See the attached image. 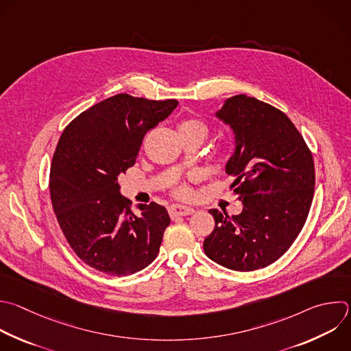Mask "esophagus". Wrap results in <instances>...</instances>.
I'll list each match as a JSON object with an SVG mask.
<instances>
[{
	"label": "esophagus",
	"instance_id": "obj_1",
	"mask_svg": "<svg viewBox=\"0 0 351 351\" xmlns=\"http://www.w3.org/2000/svg\"><path fill=\"white\" fill-rule=\"evenodd\" d=\"M195 210L193 209V208H190V206H184V205H172V206H169V215L172 216V217H175V216H187V215H191V213H194Z\"/></svg>",
	"mask_w": 351,
	"mask_h": 351
}]
</instances>
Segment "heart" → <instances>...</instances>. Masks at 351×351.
Returning <instances> with one entry per match:
<instances>
[{"mask_svg": "<svg viewBox=\"0 0 351 351\" xmlns=\"http://www.w3.org/2000/svg\"><path fill=\"white\" fill-rule=\"evenodd\" d=\"M179 130H194V131H199L202 134L206 132V127L202 121L199 120H186L179 125ZM186 190H180V194H186Z\"/></svg>", "mask_w": 351, "mask_h": 351, "instance_id": "1", "label": "heart"}]
</instances>
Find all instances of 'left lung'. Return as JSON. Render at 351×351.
Wrapping results in <instances>:
<instances>
[{
  "instance_id": "1",
  "label": "left lung",
  "mask_w": 351,
  "mask_h": 351,
  "mask_svg": "<svg viewBox=\"0 0 351 351\" xmlns=\"http://www.w3.org/2000/svg\"><path fill=\"white\" fill-rule=\"evenodd\" d=\"M234 135L226 173L243 201L240 215L209 213L215 228L205 255L236 271H252L280 259L303 228L314 194L313 156L296 127L278 108L247 95L226 99L215 112Z\"/></svg>"
}]
</instances>
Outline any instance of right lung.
<instances>
[{"label":"right lung","mask_w":351,"mask_h":351,"mask_svg":"<svg viewBox=\"0 0 351 351\" xmlns=\"http://www.w3.org/2000/svg\"><path fill=\"white\" fill-rule=\"evenodd\" d=\"M178 100H149L120 93L82 111L56 146L49 190L63 234L88 266L130 276L158 255L171 217L165 206L121 195L119 176L135 165L149 130L176 108Z\"/></svg>","instance_id":"obj_1"}]
</instances>
